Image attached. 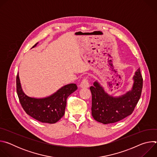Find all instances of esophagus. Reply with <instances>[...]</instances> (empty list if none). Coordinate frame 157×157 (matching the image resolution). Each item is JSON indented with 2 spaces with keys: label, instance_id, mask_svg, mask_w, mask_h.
Masks as SVG:
<instances>
[{
  "label": "esophagus",
  "instance_id": "1",
  "mask_svg": "<svg viewBox=\"0 0 157 157\" xmlns=\"http://www.w3.org/2000/svg\"><path fill=\"white\" fill-rule=\"evenodd\" d=\"M79 86H80L81 88H87V87H89V81H88V79H87V78H84L82 80V81H81V82Z\"/></svg>",
  "mask_w": 157,
  "mask_h": 157
}]
</instances>
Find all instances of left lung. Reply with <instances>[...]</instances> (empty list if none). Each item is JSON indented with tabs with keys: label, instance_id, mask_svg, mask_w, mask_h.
Returning <instances> with one entry per match:
<instances>
[{
	"label": "left lung",
	"instance_id": "1",
	"mask_svg": "<svg viewBox=\"0 0 157 157\" xmlns=\"http://www.w3.org/2000/svg\"><path fill=\"white\" fill-rule=\"evenodd\" d=\"M133 84L130 91L119 97L107 94L96 81L90 87L92 94V116L104 124L115 123L130 115L141 96L143 78L140 69L133 77Z\"/></svg>",
	"mask_w": 157,
	"mask_h": 157
}]
</instances>
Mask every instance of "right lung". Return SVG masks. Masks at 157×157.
Listing matches in <instances>:
<instances>
[{
	"instance_id": "1",
	"label": "right lung",
	"mask_w": 157,
	"mask_h": 157,
	"mask_svg": "<svg viewBox=\"0 0 157 157\" xmlns=\"http://www.w3.org/2000/svg\"><path fill=\"white\" fill-rule=\"evenodd\" d=\"M16 82L17 95L25 113L41 122L48 124L56 123L64 116L67 98L78 89L76 84L71 83L63 86L50 96L34 98L28 96L22 90L18 74Z\"/></svg>"
}]
</instances>
